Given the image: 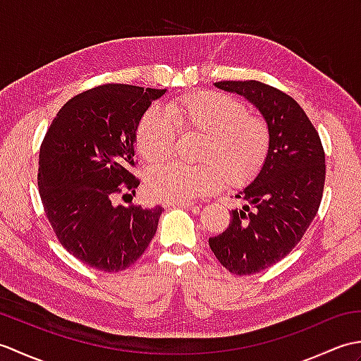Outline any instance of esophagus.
Instances as JSON below:
<instances>
[{
  "mask_svg": "<svg viewBox=\"0 0 361 361\" xmlns=\"http://www.w3.org/2000/svg\"><path fill=\"white\" fill-rule=\"evenodd\" d=\"M166 206H185V208H198L194 202L189 200H176V202H167Z\"/></svg>",
  "mask_w": 361,
  "mask_h": 361,
  "instance_id": "obj_1",
  "label": "esophagus"
}]
</instances>
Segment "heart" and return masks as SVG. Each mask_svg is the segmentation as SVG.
<instances>
[{
    "instance_id": "heart-1",
    "label": "heart",
    "mask_w": 361,
    "mask_h": 361,
    "mask_svg": "<svg viewBox=\"0 0 361 361\" xmlns=\"http://www.w3.org/2000/svg\"><path fill=\"white\" fill-rule=\"evenodd\" d=\"M178 130L200 135L197 159L202 164H171L152 171L147 192L158 200H189L221 186L239 188L255 180L270 153L267 121L224 93H189L172 99L166 113L152 109L136 128V147L150 166L169 159Z\"/></svg>"
}]
</instances>
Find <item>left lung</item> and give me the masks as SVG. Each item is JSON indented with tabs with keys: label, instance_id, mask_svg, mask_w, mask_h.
I'll use <instances>...</instances> for the list:
<instances>
[{
	"label": "left lung",
	"instance_id": "obj_1",
	"mask_svg": "<svg viewBox=\"0 0 361 361\" xmlns=\"http://www.w3.org/2000/svg\"><path fill=\"white\" fill-rule=\"evenodd\" d=\"M216 87L243 96L270 127V153L255 180L235 197L247 203L231 211L224 233L211 237L219 262L247 276L279 262L315 219L326 180L319 135L293 97L257 80H225Z\"/></svg>",
	"mask_w": 361,
	"mask_h": 361
}]
</instances>
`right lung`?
<instances>
[{
  "instance_id": "obj_1",
  "label": "right lung",
  "mask_w": 361,
  "mask_h": 361,
  "mask_svg": "<svg viewBox=\"0 0 361 361\" xmlns=\"http://www.w3.org/2000/svg\"><path fill=\"white\" fill-rule=\"evenodd\" d=\"M166 90L106 83L74 96L52 119L38 155V190L63 248L101 271H122L142 256L163 208L114 206L140 186L130 172L136 128Z\"/></svg>"
}]
</instances>
